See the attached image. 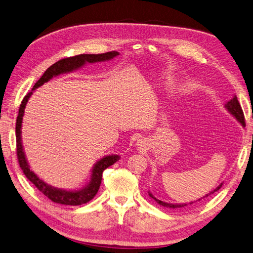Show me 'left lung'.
<instances>
[{
  "instance_id": "left-lung-1",
  "label": "left lung",
  "mask_w": 253,
  "mask_h": 253,
  "mask_svg": "<svg viewBox=\"0 0 253 253\" xmlns=\"http://www.w3.org/2000/svg\"><path fill=\"white\" fill-rule=\"evenodd\" d=\"M225 106H226L227 110H228V111L230 112V114H232V115H234V116L237 118V120H238V121L241 123L242 126H246L244 111H242L240 104H239L238 100H237L236 96H235L234 98H231V100H230L228 103H227ZM221 185H222V184H220L218 187H217V189H215L214 191L211 192L210 195L212 194V193H214V192L218 191V190L220 189V187H221ZM149 195L152 197L153 200H155V201L158 203V204H160V205L165 206V207H170V209H177V207H184V206H186V204H179V205H176V204H175V205H174V204H169V203H165V202H162V201H160V200H157L156 197L152 196L151 193H149ZM206 196H209V195H206ZM206 196H204V197H206ZM199 201H200V200H199ZM190 204H193V203H190Z\"/></svg>"
}]
</instances>
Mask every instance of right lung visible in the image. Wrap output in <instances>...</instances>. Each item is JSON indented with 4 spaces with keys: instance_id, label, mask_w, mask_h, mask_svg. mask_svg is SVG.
I'll return each instance as SVG.
<instances>
[{
    "instance_id": "add662e5",
    "label": "right lung",
    "mask_w": 253,
    "mask_h": 253,
    "mask_svg": "<svg viewBox=\"0 0 253 253\" xmlns=\"http://www.w3.org/2000/svg\"><path fill=\"white\" fill-rule=\"evenodd\" d=\"M117 54H120L117 51H110V52L98 53V54H78V56H74V57L61 59V60L53 63L52 66L49 67L47 70L44 71L42 77L39 79L36 83H35L32 91L28 94H26V96L23 98L21 106H19L18 115L16 118V127H15V133H16V155H17L19 167H21V169L23 170L24 174L26 175L27 179L31 181L44 196H47L49 200H51L54 203H58V204L76 206V205L85 204V203L90 202L93 197L96 195L98 189H100L103 171L105 170L106 168L114 165L117 160H120V156L117 155L107 156L98 161L96 165L94 166L91 181L86 185L85 189L71 192V191H63L60 189H56V187L48 185L47 183L42 181L31 169H29L26 158H25V155H24L22 140H21V127H22V121H23V115H24V108L26 106L28 98L33 94V91L35 88H37L41 85H42L43 83L48 82L54 76L76 70V69L82 67L85 62L92 63V62H97V61L110 60V59L116 57Z\"/></svg>"
}]
</instances>
